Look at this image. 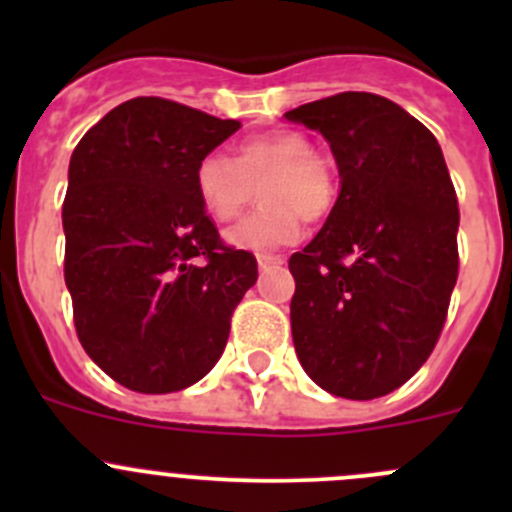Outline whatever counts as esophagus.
I'll return each mask as SVG.
<instances>
[{
  "label": "esophagus",
  "mask_w": 512,
  "mask_h": 512,
  "mask_svg": "<svg viewBox=\"0 0 512 512\" xmlns=\"http://www.w3.org/2000/svg\"><path fill=\"white\" fill-rule=\"evenodd\" d=\"M257 265H260V270H270V267L285 265V257L282 255H257Z\"/></svg>",
  "instance_id": "1"
}]
</instances>
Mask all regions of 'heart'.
Instances as JSON below:
<instances>
[{
	"mask_svg": "<svg viewBox=\"0 0 512 512\" xmlns=\"http://www.w3.org/2000/svg\"><path fill=\"white\" fill-rule=\"evenodd\" d=\"M257 188L262 208L225 232L227 245L257 255L297 242L302 220L327 218L337 203L332 163L297 131L250 138L237 146L235 158L208 153L195 168V193L220 223L235 220Z\"/></svg>",
	"mask_w": 512,
	"mask_h": 512,
	"instance_id": "b5f03b06",
	"label": "heart"
}]
</instances>
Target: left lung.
<instances>
[{
	"mask_svg": "<svg viewBox=\"0 0 512 512\" xmlns=\"http://www.w3.org/2000/svg\"><path fill=\"white\" fill-rule=\"evenodd\" d=\"M339 168L327 223L289 257L299 364L342 399L369 401L433 352L458 277V200L441 146L399 103L364 91L304 103Z\"/></svg>",
	"mask_w": 512,
	"mask_h": 512,
	"instance_id": "8db88e82",
	"label": "left lung"
}]
</instances>
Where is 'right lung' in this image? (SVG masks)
I'll return each instance as SVG.
<instances>
[{
    "instance_id": "obj_1",
    "label": "right lung",
    "mask_w": 512,
    "mask_h": 512,
    "mask_svg": "<svg viewBox=\"0 0 512 512\" xmlns=\"http://www.w3.org/2000/svg\"><path fill=\"white\" fill-rule=\"evenodd\" d=\"M240 121L138 96L71 153L64 280L86 354L126 389L170 394L223 354L257 260L225 247L195 193V168Z\"/></svg>"
}]
</instances>
